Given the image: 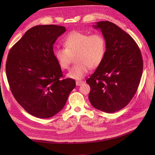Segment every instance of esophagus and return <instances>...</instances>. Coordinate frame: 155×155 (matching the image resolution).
Wrapping results in <instances>:
<instances>
[{"label":"esophagus","instance_id":"1","mask_svg":"<svg viewBox=\"0 0 155 155\" xmlns=\"http://www.w3.org/2000/svg\"><path fill=\"white\" fill-rule=\"evenodd\" d=\"M83 83H84L83 81H76V84L77 86H80V85H81Z\"/></svg>","mask_w":155,"mask_h":155}]
</instances>
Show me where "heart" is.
<instances>
[{"label": "heart", "instance_id": "obj_1", "mask_svg": "<svg viewBox=\"0 0 155 155\" xmlns=\"http://www.w3.org/2000/svg\"><path fill=\"white\" fill-rule=\"evenodd\" d=\"M65 48H58L54 51L55 59L63 69H68L72 57L76 63L70 69L67 77L81 79L86 76L89 68L98 67L104 59L106 41L101 34L88 35L74 31L64 41Z\"/></svg>", "mask_w": 155, "mask_h": 155}]
</instances>
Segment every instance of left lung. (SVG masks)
<instances>
[{
	"label": "left lung",
	"instance_id": "obj_1",
	"mask_svg": "<svg viewBox=\"0 0 155 155\" xmlns=\"http://www.w3.org/2000/svg\"><path fill=\"white\" fill-rule=\"evenodd\" d=\"M106 41L101 64L86 80L91 87L88 99L96 109L107 113L128 105L137 91L143 71V59L137 43L127 33L109 21L94 25Z\"/></svg>",
	"mask_w": 155,
	"mask_h": 155
}]
</instances>
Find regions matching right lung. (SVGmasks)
I'll return each instance as SVG.
<instances>
[{
    "instance_id": "add662e5",
    "label": "right lung",
    "mask_w": 155,
    "mask_h": 155,
    "mask_svg": "<svg viewBox=\"0 0 155 155\" xmlns=\"http://www.w3.org/2000/svg\"><path fill=\"white\" fill-rule=\"evenodd\" d=\"M65 31V27L54 25L34 26L9 51L6 72L12 94L37 118L58 113L76 87L74 79H63L54 53V44Z\"/></svg>"
}]
</instances>
